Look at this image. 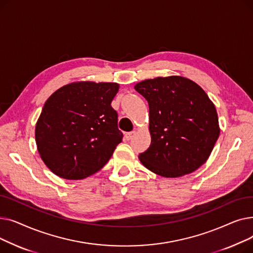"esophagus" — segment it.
Listing matches in <instances>:
<instances>
[{
	"mask_svg": "<svg viewBox=\"0 0 253 253\" xmlns=\"http://www.w3.org/2000/svg\"><path fill=\"white\" fill-rule=\"evenodd\" d=\"M135 135V131H130V132H127V133L125 134V137L127 140H130L134 137Z\"/></svg>",
	"mask_w": 253,
	"mask_h": 253,
	"instance_id": "34e87169",
	"label": "esophagus"
}]
</instances>
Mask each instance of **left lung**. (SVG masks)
I'll list each match as a JSON object with an SVG mask.
<instances>
[{"label":"left lung","instance_id":"1","mask_svg":"<svg viewBox=\"0 0 253 253\" xmlns=\"http://www.w3.org/2000/svg\"><path fill=\"white\" fill-rule=\"evenodd\" d=\"M150 108V148L139 154L144 167L164 177H179L201 167L219 136L215 106L191 80L171 76L134 86Z\"/></svg>","mask_w":253,"mask_h":253}]
</instances>
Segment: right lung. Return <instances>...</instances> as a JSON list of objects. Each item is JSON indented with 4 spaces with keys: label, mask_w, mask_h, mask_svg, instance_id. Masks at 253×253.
Segmentation results:
<instances>
[{
    "label": "right lung",
    "mask_w": 253,
    "mask_h": 253,
    "mask_svg": "<svg viewBox=\"0 0 253 253\" xmlns=\"http://www.w3.org/2000/svg\"><path fill=\"white\" fill-rule=\"evenodd\" d=\"M117 83L78 82L55 91L36 125L38 152L47 167L65 179H82L110 160L123 133L112 100Z\"/></svg>",
    "instance_id": "right-lung-1"
}]
</instances>
